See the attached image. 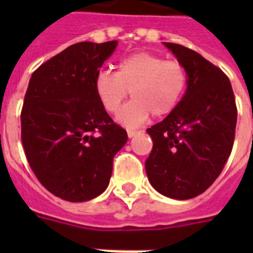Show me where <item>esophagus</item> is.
<instances>
[{
    "label": "esophagus",
    "mask_w": 253,
    "mask_h": 253,
    "mask_svg": "<svg viewBox=\"0 0 253 253\" xmlns=\"http://www.w3.org/2000/svg\"><path fill=\"white\" fill-rule=\"evenodd\" d=\"M139 131L136 130H127V135H128V138H132V136H135V135L138 134Z\"/></svg>",
    "instance_id": "obj_1"
}]
</instances>
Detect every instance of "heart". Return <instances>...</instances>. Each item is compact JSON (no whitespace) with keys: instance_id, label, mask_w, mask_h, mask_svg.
Listing matches in <instances>:
<instances>
[{"instance_id":"heart-1","label":"heart","mask_w":253,"mask_h":253,"mask_svg":"<svg viewBox=\"0 0 253 253\" xmlns=\"http://www.w3.org/2000/svg\"><path fill=\"white\" fill-rule=\"evenodd\" d=\"M188 85V71L178 60H166L150 52L130 55L119 61L117 72L101 71L94 90L107 113L115 114L128 90L132 101L123 107L118 119L128 127L146 122L150 114L166 117L182 98Z\"/></svg>"}]
</instances>
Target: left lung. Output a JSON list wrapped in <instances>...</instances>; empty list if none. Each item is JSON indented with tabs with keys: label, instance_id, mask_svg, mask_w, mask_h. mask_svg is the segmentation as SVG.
Here are the masks:
<instances>
[{
	"label": "left lung",
	"instance_id": "1",
	"mask_svg": "<svg viewBox=\"0 0 253 253\" xmlns=\"http://www.w3.org/2000/svg\"><path fill=\"white\" fill-rule=\"evenodd\" d=\"M188 71L176 109L147 130L154 147L146 160L151 185L174 200L200 196L218 178L235 139V95L228 77L198 52L164 43Z\"/></svg>",
	"mask_w": 253,
	"mask_h": 253
}]
</instances>
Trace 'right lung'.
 Masks as SVG:
<instances>
[{
  "label": "right lung",
  "instance_id": "right-lung-1",
  "mask_svg": "<svg viewBox=\"0 0 253 253\" xmlns=\"http://www.w3.org/2000/svg\"><path fill=\"white\" fill-rule=\"evenodd\" d=\"M117 41L69 45L34 71L21 113L26 158L48 192L71 202L95 198L109 185L127 132L103 109L94 80Z\"/></svg>",
  "mask_w": 253,
  "mask_h": 253
}]
</instances>
